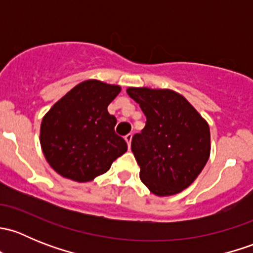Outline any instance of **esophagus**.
<instances>
[{"label":"esophagus","instance_id":"1","mask_svg":"<svg viewBox=\"0 0 253 253\" xmlns=\"http://www.w3.org/2000/svg\"><path fill=\"white\" fill-rule=\"evenodd\" d=\"M132 133H128L127 134V136H125V139H126V142H127V144H128V148L131 147V142H132Z\"/></svg>","mask_w":253,"mask_h":253}]
</instances>
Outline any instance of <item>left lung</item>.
I'll list each match as a JSON object with an SVG mask.
<instances>
[{
	"label": "left lung",
	"mask_w": 253,
	"mask_h": 253,
	"mask_svg": "<svg viewBox=\"0 0 253 253\" xmlns=\"http://www.w3.org/2000/svg\"><path fill=\"white\" fill-rule=\"evenodd\" d=\"M127 93L147 117L131 149L139 177L155 196H172L187 188L201 174L211 155L208 122L171 89L129 86Z\"/></svg>",
	"instance_id": "left-lung-1"
}]
</instances>
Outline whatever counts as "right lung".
Wrapping results in <instances>:
<instances>
[{"label": "right lung", "instance_id": "add662e5", "mask_svg": "<svg viewBox=\"0 0 253 253\" xmlns=\"http://www.w3.org/2000/svg\"><path fill=\"white\" fill-rule=\"evenodd\" d=\"M121 86L98 79L77 84L42 117L40 144L50 167L62 177L88 182L110 169L127 143L115 133L108 111Z\"/></svg>", "mask_w": 253, "mask_h": 253}]
</instances>
